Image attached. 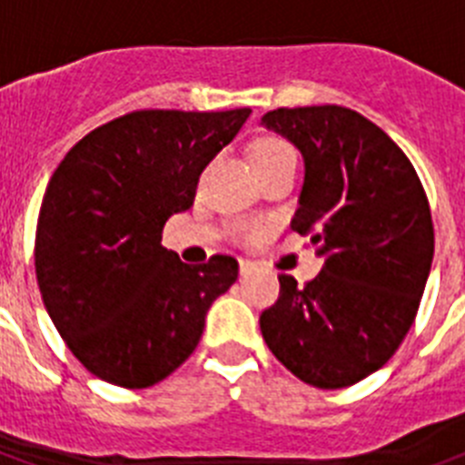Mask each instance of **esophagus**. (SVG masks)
I'll return each mask as SVG.
<instances>
[{
  "label": "esophagus",
  "instance_id": "obj_1",
  "mask_svg": "<svg viewBox=\"0 0 465 465\" xmlns=\"http://www.w3.org/2000/svg\"><path fill=\"white\" fill-rule=\"evenodd\" d=\"M239 269H241V274H251L252 269H255V262L252 260H245V257H241L239 260Z\"/></svg>",
  "mask_w": 465,
  "mask_h": 465
}]
</instances>
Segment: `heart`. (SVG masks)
Returning <instances> with one entry per match:
<instances>
[{
  "mask_svg": "<svg viewBox=\"0 0 465 465\" xmlns=\"http://www.w3.org/2000/svg\"><path fill=\"white\" fill-rule=\"evenodd\" d=\"M286 163H295V151L288 142L279 139V136H267L252 146V165L257 173L269 170V167L286 165ZM257 232V226H243L241 233L243 236H252Z\"/></svg>",
  "mask_w": 465,
  "mask_h": 465,
  "instance_id": "1",
  "label": "heart"
}]
</instances>
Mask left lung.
I'll return each instance as SVG.
<instances>
[{"instance_id": "obj_1", "label": "left lung", "mask_w": 465, "mask_h": 465, "mask_svg": "<svg viewBox=\"0 0 465 465\" xmlns=\"http://www.w3.org/2000/svg\"><path fill=\"white\" fill-rule=\"evenodd\" d=\"M262 123L305 158L291 229L323 255L305 286L279 276L262 338L300 381L347 388L378 371L416 319L435 252L428 196L404 151L352 108H276Z\"/></svg>"}]
</instances>
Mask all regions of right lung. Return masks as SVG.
<instances>
[{
	"mask_svg": "<svg viewBox=\"0 0 465 465\" xmlns=\"http://www.w3.org/2000/svg\"><path fill=\"white\" fill-rule=\"evenodd\" d=\"M251 113H124L82 136L49 179L35 233L37 286L70 352L101 381L139 390L170 376L239 276L232 255L191 267L160 241Z\"/></svg>",
	"mask_w": 465,
	"mask_h": 465,
	"instance_id": "obj_1",
	"label": "right lung"
}]
</instances>
